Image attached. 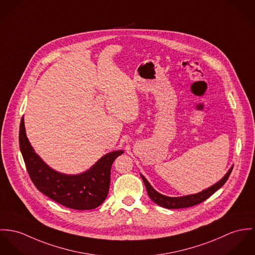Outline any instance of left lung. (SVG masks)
<instances>
[{"label": "left lung", "instance_id": "1", "mask_svg": "<svg viewBox=\"0 0 255 255\" xmlns=\"http://www.w3.org/2000/svg\"><path fill=\"white\" fill-rule=\"evenodd\" d=\"M233 170V166L228 170L225 176L218 181L216 184L212 185L211 187L199 192L198 194L194 195H189V196H184V197H178V198H172V197H167L164 195H161L160 193L156 192L151 185L148 183V181L142 176L141 174L142 182L145 186L146 192L148 197L150 199L158 204L161 207L164 208H169V209H177V208H186V207H191L194 205H197L198 203L204 201L205 199L209 198L211 195H213L217 190H219L225 183H226L231 172Z\"/></svg>", "mask_w": 255, "mask_h": 255}]
</instances>
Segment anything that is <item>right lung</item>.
<instances>
[{
    "label": "right lung",
    "mask_w": 255,
    "mask_h": 255,
    "mask_svg": "<svg viewBox=\"0 0 255 255\" xmlns=\"http://www.w3.org/2000/svg\"><path fill=\"white\" fill-rule=\"evenodd\" d=\"M19 146L29 176L36 188L58 203L77 210L94 209L105 201L110 190L112 165L114 159L124 152H109L90 169L80 174L57 172L35 152L26 136L23 117L19 127Z\"/></svg>",
    "instance_id": "right-lung-1"
}]
</instances>
